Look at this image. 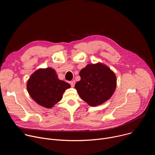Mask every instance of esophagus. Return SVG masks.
I'll return each mask as SVG.
<instances>
[{"label": "esophagus", "instance_id": "34e87169", "mask_svg": "<svg viewBox=\"0 0 155 155\" xmlns=\"http://www.w3.org/2000/svg\"><path fill=\"white\" fill-rule=\"evenodd\" d=\"M70 83H71V86H72V87H74V86H75V80L71 81L70 82Z\"/></svg>", "mask_w": 155, "mask_h": 155}]
</instances>
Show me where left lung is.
Listing matches in <instances>:
<instances>
[{"instance_id": "left-lung-1", "label": "left lung", "mask_w": 155, "mask_h": 155, "mask_svg": "<svg viewBox=\"0 0 155 155\" xmlns=\"http://www.w3.org/2000/svg\"><path fill=\"white\" fill-rule=\"evenodd\" d=\"M81 80L75 88L82 100L96 107L106 102L115 92L117 78L112 71L102 63L88 64L80 72Z\"/></svg>"}]
</instances>
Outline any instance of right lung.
Here are the masks:
<instances>
[{
	"instance_id": "1",
	"label": "right lung",
	"mask_w": 155,
	"mask_h": 155,
	"mask_svg": "<svg viewBox=\"0 0 155 155\" xmlns=\"http://www.w3.org/2000/svg\"><path fill=\"white\" fill-rule=\"evenodd\" d=\"M71 85L60 80L52 68L39 69L33 73L27 83L31 97L38 104L47 108L59 102L65 90Z\"/></svg>"
}]
</instances>
